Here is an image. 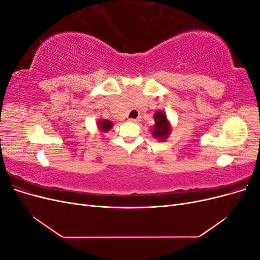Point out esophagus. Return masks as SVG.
Wrapping results in <instances>:
<instances>
[{
    "label": "esophagus",
    "instance_id": "34e87169",
    "mask_svg": "<svg viewBox=\"0 0 260 260\" xmlns=\"http://www.w3.org/2000/svg\"><path fill=\"white\" fill-rule=\"evenodd\" d=\"M128 120L131 121V122H138L140 119H139V118H129Z\"/></svg>",
    "mask_w": 260,
    "mask_h": 260
}]
</instances>
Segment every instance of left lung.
Masks as SVG:
<instances>
[{
	"label": "left lung",
	"instance_id": "left-lung-1",
	"mask_svg": "<svg viewBox=\"0 0 260 260\" xmlns=\"http://www.w3.org/2000/svg\"><path fill=\"white\" fill-rule=\"evenodd\" d=\"M155 119V125L153 127V136L156 139H159L160 141L165 140L170 132V124L167 120L166 114H164L162 112H157L154 116Z\"/></svg>",
	"mask_w": 260,
	"mask_h": 260
}]
</instances>
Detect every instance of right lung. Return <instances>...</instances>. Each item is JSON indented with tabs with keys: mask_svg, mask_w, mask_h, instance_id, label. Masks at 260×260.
Here are the masks:
<instances>
[{
	"mask_svg": "<svg viewBox=\"0 0 260 260\" xmlns=\"http://www.w3.org/2000/svg\"><path fill=\"white\" fill-rule=\"evenodd\" d=\"M99 125H100V128H101L102 131L107 132L109 129L112 128L113 122L109 121V120H103V121H99Z\"/></svg>",
	"mask_w": 260,
	"mask_h": 260,
	"instance_id": "right-lung-1",
	"label": "right lung"
}]
</instances>
